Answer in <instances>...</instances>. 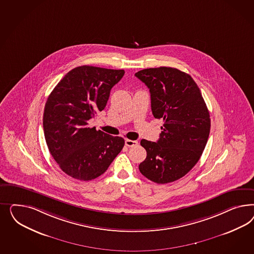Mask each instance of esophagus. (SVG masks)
Returning a JSON list of instances; mask_svg holds the SVG:
<instances>
[{
    "mask_svg": "<svg viewBox=\"0 0 254 254\" xmlns=\"http://www.w3.org/2000/svg\"><path fill=\"white\" fill-rule=\"evenodd\" d=\"M125 144L127 147H133L138 145V141L137 140H132V139H126L125 140Z\"/></svg>",
    "mask_w": 254,
    "mask_h": 254,
    "instance_id": "obj_1",
    "label": "esophagus"
}]
</instances>
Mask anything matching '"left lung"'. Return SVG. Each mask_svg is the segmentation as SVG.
Instances as JSON below:
<instances>
[{
	"label": "left lung",
	"mask_w": 254,
	"mask_h": 254,
	"mask_svg": "<svg viewBox=\"0 0 254 254\" xmlns=\"http://www.w3.org/2000/svg\"><path fill=\"white\" fill-rule=\"evenodd\" d=\"M135 76L150 89L154 118L164 121L156 142L140 140L147 156L138 169L156 184L175 182L194 167L207 144L210 131L208 108L193 79L180 69L150 68Z\"/></svg>",
	"instance_id": "8db88e82"
}]
</instances>
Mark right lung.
Instances as JSON below:
<instances>
[{
    "mask_svg": "<svg viewBox=\"0 0 254 254\" xmlns=\"http://www.w3.org/2000/svg\"><path fill=\"white\" fill-rule=\"evenodd\" d=\"M124 69L80 66L69 70L46 100L43 125L49 152L67 175L90 181L107 170L125 140L88 121L107 104L111 89Z\"/></svg>",
    "mask_w": 254,
    "mask_h": 254,
    "instance_id": "1",
    "label": "right lung"
}]
</instances>
